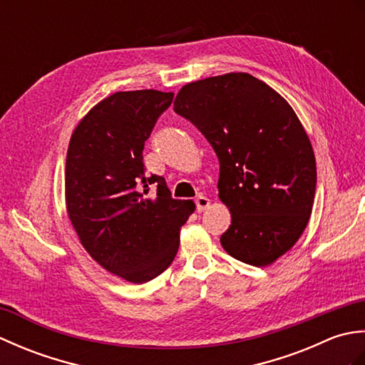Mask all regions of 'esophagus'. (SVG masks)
Instances as JSON below:
<instances>
[{
  "label": "esophagus",
  "mask_w": 365,
  "mask_h": 365,
  "mask_svg": "<svg viewBox=\"0 0 365 365\" xmlns=\"http://www.w3.org/2000/svg\"><path fill=\"white\" fill-rule=\"evenodd\" d=\"M195 202H196V208L199 213L204 212L205 208H208V205H210V200H208L205 196H197Z\"/></svg>",
  "instance_id": "1"
}]
</instances>
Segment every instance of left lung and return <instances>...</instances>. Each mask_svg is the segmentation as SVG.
<instances>
[{"label":"left lung","mask_w":365,"mask_h":365,"mask_svg":"<svg viewBox=\"0 0 365 365\" xmlns=\"http://www.w3.org/2000/svg\"><path fill=\"white\" fill-rule=\"evenodd\" d=\"M174 111L218 155L220 199L232 215L222 247L252 267L273 263L306 229L317 188L312 145L292 106L234 72L183 86Z\"/></svg>","instance_id":"left-lung-1"}]
</instances>
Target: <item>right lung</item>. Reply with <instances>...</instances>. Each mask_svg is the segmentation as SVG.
Listing matches in <instances>:
<instances>
[{"label": "right lung", "mask_w": 365, "mask_h": 365, "mask_svg": "<svg viewBox=\"0 0 365 365\" xmlns=\"http://www.w3.org/2000/svg\"><path fill=\"white\" fill-rule=\"evenodd\" d=\"M173 92H115L75 128L66 161L67 213L91 257L125 281L161 274L180 245L178 232L195 212L170 196L165 178L147 175L143 150ZM153 189L157 195L149 197Z\"/></svg>", "instance_id": "add662e5"}]
</instances>
